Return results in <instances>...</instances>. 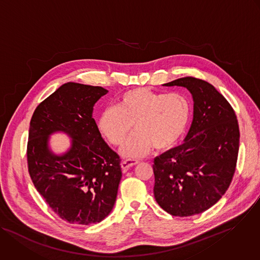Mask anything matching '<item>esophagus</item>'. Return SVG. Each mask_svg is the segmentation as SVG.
I'll return each mask as SVG.
<instances>
[{
	"label": "esophagus",
	"instance_id": "esophagus-1",
	"mask_svg": "<svg viewBox=\"0 0 260 260\" xmlns=\"http://www.w3.org/2000/svg\"><path fill=\"white\" fill-rule=\"evenodd\" d=\"M136 164H138V161H136V160H125L122 162L121 166L124 171H127L129 168L135 166Z\"/></svg>",
	"mask_w": 260,
	"mask_h": 260
}]
</instances>
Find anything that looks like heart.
<instances>
[{"instance_id": "1", "label": "heart", "mask_w": 260, "mask_h": 260, "mask_svg": "<svg viewBox=\"0 0 260 260\" xmlns=\"http://www.w3.org/2000/svg\"><path fill=\"white\" fill-rule=\"evenodd\" d=\"M190 118V103L181 93H159L144 88L125 92L118 106L108 107L98 119V128L113 145L124 143L121 153L138 159L154 146L158 150L171 148L183 135Z\"/></svg>"}]
</instances>
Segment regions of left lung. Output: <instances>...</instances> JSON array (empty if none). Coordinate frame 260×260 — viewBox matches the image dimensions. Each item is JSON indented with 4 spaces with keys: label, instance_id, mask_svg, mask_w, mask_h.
<instances>
[{
    "label": "left lung",
    "instance_id": "1",
    "mask_svg": "<svg viewBox=\"0 0 260 260\" xmlns=\"http://www.w3.org/2000/svg\"><path fill=\"white\" fill-rule=\"evenodd\" d=\"M186 88L193 118L184 142L154 158L153 194L173 216L208 210L228 190L237 165L240 131L228 100L208 82L185 77L164 84Z\"/></svg>",
    "mask_w": 260,
    "mask_h": 260
}]
</instances>
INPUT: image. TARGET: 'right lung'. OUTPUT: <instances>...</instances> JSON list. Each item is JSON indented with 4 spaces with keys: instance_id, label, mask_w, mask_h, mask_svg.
I'll use <instances>...</instances> for the list:
<instances>
[{
    "instance_id": "add662e5",
    "label": "right lung",
    "mask_w": 260,
    "mask_h": 260,
    "mask_svg": "<svg viewBox=\"0 0 260 260\" xmlns=\"http://www.w3.org/2000/svg\"><path fill=\"white\" fill-rule=\"evenodd\" d=\"M109 91L69 82L37 107L29 125L27 165L39 193L61 219L89 225L113 210L122 178L120 157L103 140L93 107ZM66 133L70 148L56 155L49 135Z\"/></svg>"
}]
</instances>
